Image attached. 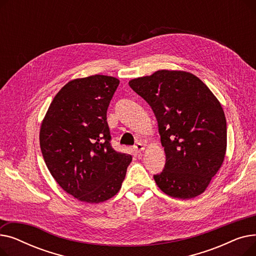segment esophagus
Segmentation results:
<instances>
[{"instance_id":"1","label":"esophagus","mask_w":256,"mask_h":256,"mask_svg":"<svg viewBox=\"0 0 256 256\" xmlns=\"http://www.w3.org/2000/svg\"><path fill=\"white\" fill-rule=\"evenodd\" d=\"M134 150H135V152H141L145 150V146L141 143H137L135 146H134Z\"/></svg>"}]
</instances>
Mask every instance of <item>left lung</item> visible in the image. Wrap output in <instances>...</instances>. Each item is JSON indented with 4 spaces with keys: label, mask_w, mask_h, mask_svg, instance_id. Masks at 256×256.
I'll return each instance as SVG.
<instances>
[{
    "label": "left lung",
    "mask_w": 256,
    "mask_h": 256,
    "mask_svg": "<svg viewBox=\"0 0 256 256\" xmlns=\"http://www.w3.org/2000/svg\"><path fill=\"white\" fill-rule=\"evenodd\" d=\"M130 87L156 115L166 154L164 170L154 178L165 194L180 199L202 194L222 166L226 118L210 88L191 72L158 70L132 78Z\"/></svg>",
    "instance_id": "8db88e82"
}]
</instances>
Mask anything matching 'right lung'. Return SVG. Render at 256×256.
<instances>
[{
	"label": "right lung",
	"instance_id": "obj_1",
	"mask_svg": "<svg viewBox=\"0 0 256 256\" xmlns=\"http://www.w3.org/2000/svg\"><path fill=\"white\" fill-rule=\"evenodd\" d=\"M119 80L102 74L74 78L50 102L40 126V148L62 189L80 201L100 204L115 196L132 156L111 146L106 110Z\"/></svg>",
	"mask_w": 256,
	"mask_h": 256
}]
</instances>
